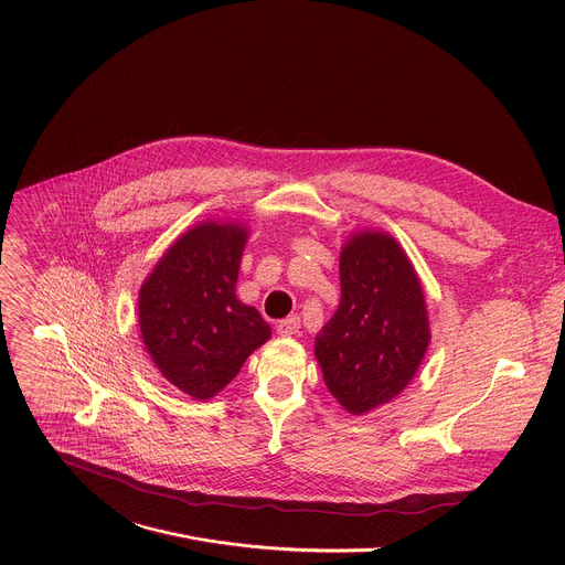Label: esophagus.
Wrapping results in <instances>:
<instances>
[{"instance_id":"34e87169","label":"esophagus","mask_w":565,"mask_h":565,"mask_svg":"<svg viewBox=\"0 0 565 565\" xmlns=\"http://www.w3.org/2000/svg\"><path fill=\"white\" fill-rule=\"evenodd\" d=\"M299 329H301V322H299L297 316H290V318H286V320H281V322L277 324V333H279L281 338H292V335L299 333Z\"/></svg>"}]
</instances>
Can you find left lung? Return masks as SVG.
<instances>
[{
    "instance_id": "8db88e82",
    "label": "left lung",
    "mask_w": 565,
    "mask_h": 565,
    "mask_svg": "<svg viewBox=\"0 0 565 565\" xmlns=\"http://www.w3.org/2000/svg\"><path fill=\"white\" fill-rule=\"evenodd\" d=\"M430 344L419 275L398 241L381 230L353 232L340 252V303L316 338V358L349 415L396 398Z\"/></svg>"
}]
</instances>
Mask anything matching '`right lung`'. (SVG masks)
Listing matches in <instances>:
<instances>
[{"mask_svg": "<svg viewBox=\"0 0 565 565\" xmlns=\"http://www.w3.org/2000/svg\"><path fill=\"white\" fill-rule=\"evenodd\" d=\"M247 227L204 221L180 234L139 288V331L160 374L195 401L216 396L270 324L236 297Z\"/></svg>", "mask_w": 565, "mask_h": 565, "instance_id": "add662e5", "label": "right lung"}]
</instances>
